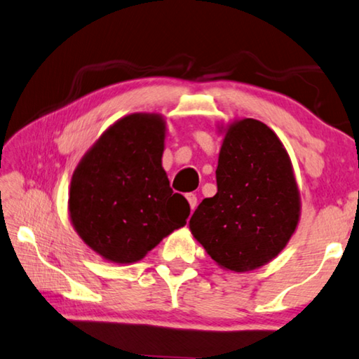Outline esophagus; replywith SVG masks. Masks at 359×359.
I'll return each instance as SVG.
<instances>
[{
	"label": "esophagus",
	"mask_w": 359,
	"mask_h": 359,
	"mask_svg": "<svg viewBox=\"0 0 359 359\" xmlns=\"http://www.w3.org/2000/svg\"><path fill=\"white\" fill-rule=\"evenodd\" d=\"M186 198H187V202H189V206H191V210L194 211L196 210V206H197V197L194 196V194H187L186 196Z\"/></svg>",
	"instance_id": "obj_1"
}]
</instances>
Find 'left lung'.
<instances>
[{"instance_id":"left-lung-1","label":"left lung","mask_w":359,"mask_h":359,"mask_svg":"<svg viewBox=\"0 0 359 359\" xmlns=\"http://www.w3.org/2000/svg\"><path fill=\"white\" fill-rule=\"evenodd\" d=\"M217 129V194L198 205L189 229L217 266L248 273L276 259L297 231L299 187L284 143L266 124L241 118Z\"/></svg>"}]
</instances>
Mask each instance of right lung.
<instances>
[{"mask_svg":"<svg viewBox=\"0 0 359 359\" xmlns=\"http://www.w3.org/2000/svg\"><path fill=\"white\" fill-rule=\"evenodd\" d=\"M165 134L159 113H130L113 123L74 170L71 224L107 262L132 265L186 225L189 203L170 189L162 167Z\"/></svg>","mask_w":359,"mask_h":359,"instance_id":"add662e5","label":"right lung"}]
</instances>
